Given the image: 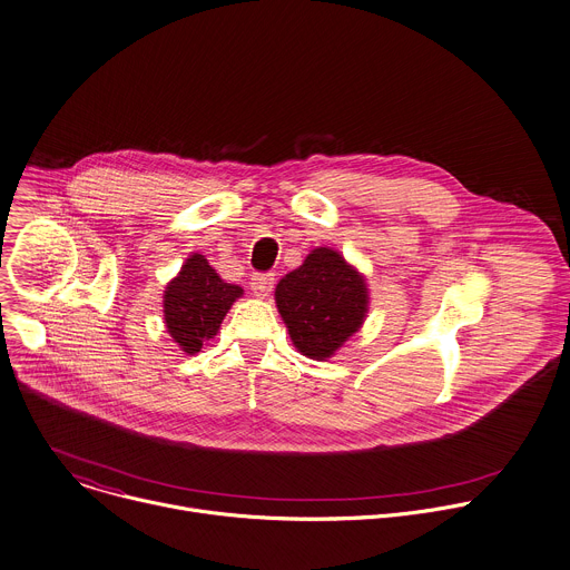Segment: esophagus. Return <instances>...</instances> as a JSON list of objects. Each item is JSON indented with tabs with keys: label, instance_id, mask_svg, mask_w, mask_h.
Wrapping results in <instances>:
<instances>
[{
	"label": "esophagus",
	"instance_id": "34e87169",
	"mask_svg": "<svg viewBox=\"0 0 570 570\" xmlns=\"http://www.w3.org/2000/svg\"><path fill=\"white\" fill-rule=\"evenodd\" d=\"M250 288L255 291V295L266 297L273 288H275V275L273 273H262V275H253L250 279Z\"/></svg>",
	"mask_w": 570,
	"mask_h": 570
}]
</instances>
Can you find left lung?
I'll return each mask as SVG.
<instances>
[{"label":"left lung","instance_id":"obj_1","mask_svg":"<svg viewBox=\"0 0 570 570\" xmlns=\"http://www.w3.org/2000/svg\"><path fill=\"white\" fill-rule=\"evenodd\" d=\"M293 345L308 358H330L361 330L367 313L365 279L330 248H315L275 288Z\"/></svg>","mask_w":570,"mask_h":570}]
</instances>
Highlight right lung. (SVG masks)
I'll use <instances>...</instances> for the list:
<instances>
[{"instance_id": "right-lung-1", "label": "right lung", "mask_w": 570, "mask_h": 570, "mask_svg": "<svg viewBox=\"0 0 570 570\" xmlns=\"http://www.w3.org/2000/svg\"><path fill=\"white\" fill-rule=\"evenodd\" d=\"M243 288L227 284L203 255H191L165 291V322L183 352L196 354L218 334L220 322Z\"/></svg>"}]
</instances>
